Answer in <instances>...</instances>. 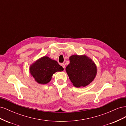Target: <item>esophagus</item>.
Returning a JSON list of instances; mask_svg holds the SVG:
<instances>
[{"mask_svg": "<svg viewBox=\"0 0 126 126\" xmlns=\"http://www.w3.org/2000/svg\"><path fill=\"white\" fill-rule=\"evenodd\" d=\"M60 64H61V66H62L64 68H64H65V65H64V64L63 63H62Z\"/></svg>", "mask_w": 126, "mask_h": 126, "instance_id": "34e87169", "label": "esophagus"}]
</instances>
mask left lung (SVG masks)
<instances>
[{
    "instance_id": "obj_1",
    "label": "left lung",
    "mask_w": 126,
    "mask_h": 126,
    "mask_svg": "<svg viewBox=\"0 0 126 126\" xmlns=\"http://www.w3.org/2000/svg\"><path fill=\"white\" fill-rule=\"evenodd\" d=\"M69 60L66 70L74 86L85 87L93 81L97 68L92 60L86 56L78 55L71 56Z\"/></svg>"
}]
</instances>
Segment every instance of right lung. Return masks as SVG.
<instances>
[{"mask_svg":"<svg viewBox=\"0 0 126 126\" xmlns=\"http://www.w3.org/2000/svg\"><path fill=\"white\" fill-rule=\"evenodd\" d=\"M63 70L56 61L47 56L42 57L30 67V72L35 80L41 84H46L51 80L52 75Z\"/></svg>","mask_w":126,"mask_h":126,"instance_id":"1","label":"right lung"}]
</instances>
